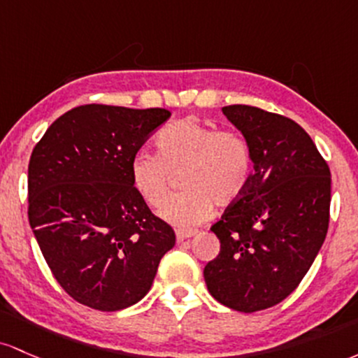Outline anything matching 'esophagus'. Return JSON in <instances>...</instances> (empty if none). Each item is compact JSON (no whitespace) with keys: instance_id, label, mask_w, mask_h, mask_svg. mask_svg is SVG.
I'll return each mask as SVG.
<instances>
[{"instance_id":"1","label":"esophagus","mask_w":358,"mask_h":358,"mask_svg":"<svg viewBox=\"0 0 358 358\" xmlns=\"http://www.w3.org/2000/svg\"><path fill=\"white\" fill-rule=\"evenodd\" d=\"M196 235V230H178L176 231V236H178V242H184V240L191 238V236Z\"/></svg>"}]
</instances>
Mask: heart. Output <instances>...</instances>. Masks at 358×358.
<instances>
[{"label":"heart","instance_id":"heart-1","mask_svg":"<svg viewBox=\"0 0 358 358\" xmlns=\"http://www.w3.org/2000/svg\"><path fill=\"white\" fill-rule=\"evenodd\" d=\"M157 152L140 150L131 157L135 191L148 206L166 199L172 173L183 171L185 191L160 208V216L178 227L206 222L213 204L227 206L245 194L254 178V155L248 140L236 130H218L211 123L184 118L155 136Z\"/></svg>","mask_w":358,"mask_h":358}]
</instances>
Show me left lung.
<instances>
[{
    "instance_id": "1",
    "label": "left lung",
    "mask_w": 358,
    "mask_h": 358,
    "mask_svg": "<svg viewBox=\"0 0 358 358\" xmlns=\"http://www.w3.org/2000/svg\"><path fill=\"white\" fill-rule=\"evenodd\" d=\"M222 111L250 143L254 178L211 227L220 254L204 280L218 303L255 313L286 299L315 262L330 223L331 176L294 120L248 104Z\"/></svg>"
}]
</instances>
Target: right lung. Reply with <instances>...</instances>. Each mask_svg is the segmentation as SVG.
<instances>
[{
    "label": "right lung",
    "instance_id": "1",
    "mask_svg": "<svg viewBox=\"0 0 358 358\" xmlns=\"http://www.w3.org/2000/svg\"><path fill=\"white\" fill-rule=\"evenodd\" d=\"M164 108L83 104L55 120L28 164V222L72 299L98 311L138 303L176 233L131 184V157L167 122Z\"/></svg>",
    "mask_w": 358,
    "mask_h": 358
}]
</instances>
